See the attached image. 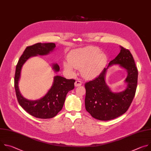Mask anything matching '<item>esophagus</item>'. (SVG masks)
I'll return each mask as SVG.
<instances>
[{
	"instance_id": "34e87169",
	"label": "esophagus",
	"mask_w": 151,
	"mask_h": 151,
	"mask_svg": "<svg viewBox=\"0 0 151 151\" xmlns=\"http://www.w3.org/2000/svg\"><path fill=\"white\" fill-rule=\"evenodd\" d=\"M82 84V82L79 80H77L75 82V87H79V86H81Z\"/></svg>"
}]
</instances>
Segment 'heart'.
<instances>
[{"instance_id":"1","label":"heart","mask_w":151,"mask_h":151,"mask_svg":"<svg viewBox=\"0 0 151 151\" xmlns=\"http://www.w3.org/2000/svg\"><path fill=\"white\" fill-rule=\"evenodd\" d=\"M68 61L63 63L64 69L72 72L74 68L81 69V73L86 78H93L103 70L107 61V55L95 47H88L71 51Z\"/></svg>"}]
</instances>
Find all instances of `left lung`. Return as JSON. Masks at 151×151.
I'll use <instances>...</instances> for the list:
<instances>
[{
    "instance_id": "8db88e82",
    "label": "left lung",
    "mask_w": 151,
    "mask_h": 151,
    "mask_svg": "<svg viewBox=\"0 0 151 151\" xmlns=\"http://www.w3.org/2000/svg\"><path fill=\"white\" fill-rule=\"evenodd\" d=\"M116 64L127 70L125 90L118 93L111 91L104 79L107 68H104L97 77L85 83L86 111L93 118L100 121L111 120L125 113L136 94L138 71L130 51L121 47L120 52L110 61L108 67Z\"/></svg>"
}]
</instances>
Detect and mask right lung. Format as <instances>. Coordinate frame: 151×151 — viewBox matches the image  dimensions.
<instances>
[{"mask_svg": "<svg viewBox=\"0 0 151 151\" xmlns=\"http://www.w3.org/2000/svg\"><path fill=\"white\" fill-rule=\"evenodd\" d=\"M55 47V44L54 43H37L28 46L20 57L16 66L14 87L18 102L28 114L37 118L49 119L56 116L63 108L68 93L75 87V79H67L60 76H55L51 89L40 100L36 101L27 100L19 93L18 81L24 63L31 57L48 54ZM52 66L55 72L59 71L60 68L57 64H53Z\"/></svg>", "mask_w": 151, "mask_h": 151, "instance_id": "obj_1", "label": "right lung"}]
</instances>
